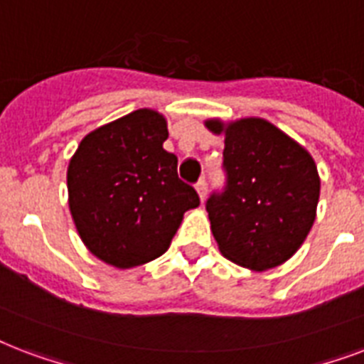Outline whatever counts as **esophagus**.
<instances>
[{"instance_id":"34e87169","label":"esophagus","mask_w":364,"mask_h":364,"mask_svg":"<svg viewBox=\"0 0 364 364\" xmlns=\"http://www.w3.org/2000/svg\"><path fill=\"white\" fill-rule=\"evenodd\" d=\"M196 190H197V193H199V199H205V196H207V180L205 178H201L199 180V182H197L196 184Z\"/></svg>"}]
</instances>
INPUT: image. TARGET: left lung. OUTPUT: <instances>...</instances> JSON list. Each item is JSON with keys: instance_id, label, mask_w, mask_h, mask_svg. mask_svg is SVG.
I'll return each instance as SVG.
<instances>
[{"instance_id": "8db88e82", "label": "left lung", "mask_w": 364, "mask_h": 364, "mask_svg": "<svg viewBox=\"0 0 364 364\" xmlns=\"http://www.w3.org/2000/svg\"><path fill=\"white\" fill-rule=\"evenodd\" d=\"M205 127L226 136V188L207 201L218 249L255 272L281 266L314 226L321 190L314 157L260 117L208 119Z\"/></svg>"}]
</instances>
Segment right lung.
I'll return each mask as SVG.
<instances>
[{"mask_svg":"<svg viewBox=\"0 0 364 364\" xmlns=\"http://www.w3.org/2000/svg\"><path fill=\"white\" fill-rule=\"evenodd\" d=\"M167 119L136 109L89 132L68 165V205L81 241L109 266L129 269L168 249L197 191L163 150Z\"/></svg>","mask_w":364,"mask_h":364,"instance_id":"obj_1","label":"right lung"}]
</instances>
